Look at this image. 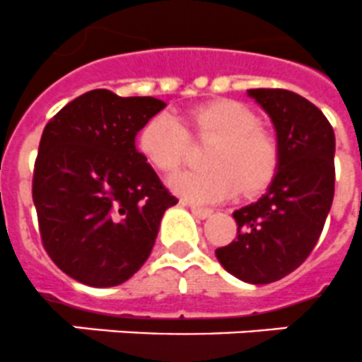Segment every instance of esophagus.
I'll return each mask as SVG.
<instances>
[{"label": "esophagus", "mask_w": 362, "mask_h": 362, "mask_svg": "<svg viewBox=\"0 0 362 362\" xmlns=\"http://www.w3.org/2000/svg\"><path fill=\"white\" fill-rule=\"evenodd\" d=\"M187 204V202H186ZM187 206L191 208V211H193V216H197L199 219H206V217H210L211 214H214V210L211 208H202V206H195V204H187Z\"/></svg>", "instance_id": "obj_1"}]
</instances>
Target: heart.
I'll return each mask as SVG.
<instances>
[{
    "instance_id": "obj_1",
    "label": "heart",
    "mask_w": 362,
    "mask_h": 362,
    "mask_svg": "<svg viewBox=\"0 0 362 362\" xmlns=\"http://www.w3.org/2000/svg\"><path fill=\"white\" fill-rule=\"evenodd\" d=\"M189 122L204 137H216L208 152L206 171H184L169 187L189 202H219L257 193L272 182L279 167V145L258 128L257 115L236 100H214L189 111ZM187 130L171 113L154 115L139 134V151L161 173L180 167L187 148Z\"/></svg>"
}]
</instances>
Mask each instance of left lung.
<instances>
[{
	"label": "left lung",
	"mask_w": 362,
	"mask_h": 362,
	"mask_svg": "<svg viewBox=\"0 0 362 362\" xmlns=\"http://www.w3.org/2000/svg\"><path fill=\"white\" fill-rule=\"evenodd\" d=\"M269 115L279 167L257 202L236 210L238 236L216 251L240 281L269 284L307 260L324 230L334 195V132L307 98L286 89H249Z\"/></svg>",
	"instance_id": "obj_1"
}]
</instances>
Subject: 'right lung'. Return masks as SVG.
Segmentation results:
<instances>
[{
    "label": "right lung",
    "mask_w": 362,
    "mask_h": 362,
    "mask_svg": "<svg viewBox=\"0 0 362 362\" xmlns=\"http://www.w3.org/2000/svg\"><path fill=\"white\" fill-rule=\"evenodd\" d=\"M163 107L152 96L95 89L44 128L33 173L40 238L55 266L87 286L128 281L178 202L135 148L137 132Z\"/></svg>",
    "instance_id": "1"
}]
</instances>
